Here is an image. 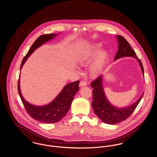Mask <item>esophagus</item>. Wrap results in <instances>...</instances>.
I'll use <instances>...</instances> for the list:
<instances>
[{
    "label": "esophagus",
    "instance_id": "1",
    "mask_svg": "<svg viewBox=\"0 0 157 157\" xmlns=\"http://www.w3.org/2000/svg\"><path fill=\"white\" fill-rule=\"evenodd\" d=\"M86 85H87L86 82H85L83 81H81L79 83V86H86Z\"/></svg>",
    "mask_w": 157,
    "mask_h": 157
}]
</instances>
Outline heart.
I'll use <instances>...</instances> for the list:
<instances>
[{"label": "heart", "mask_w": 157, "mask_h": 157, "mask_svg": "<svg viewBox=\"0 0 157 157\" xmlns=\"http://www.w3.org/2000/svg\"><path fill=\"white\" fill-rule=\"evenodd\" d=\"M100 48L101 46L99 45H94L90 51L82 53L79 56L78 63L81 65H84L85 64L89 63L96 56L100 49ZM107 57L108 52L105 50L99 52L98 54L96 59L91 63L88 69V72L91 78H97L101 74L103 67V64Z\"/></svg>", "instance_id": "1"}]
</instances>
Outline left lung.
Here are the masks:
<instances>
[{
    "mask_svg": "<svg viewBox=\"0 0 157 157\" xmlns=\"http://www.w3.org/2000/svg\"><path fill=\"white\" fill-rule=\"evenodd\" d=\"M117 37L118 42V50L114 60H115L126 56L134 58L139 62L142 74L144 75L142 62L138 59L136 53L129 44L124 37L121 35H117ZM90 85L94 88L92 90L93 101L92 106L95 113L102 121L111 125L127 120L134 111L144 95L143 93L141 97L132 105L120 108L113 106L106 97L102 86V75L99 76L95 81L91 82Z\"/></svg>",
    "mask_w": 157,
    "mask_h": 157,
    "instance_id": "1",
    "label": "left lung"
}]
</instances>
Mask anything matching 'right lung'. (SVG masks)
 I'll return each instance as SVG.
<instances>
[{
    "mask_svg": "<svg viewBox=\"0 0 157 157\" xmlns=\"http://www.w3.org/2000/svg\"><path fill=\"white\" fill-rule=\"evenodd\" d=\"M56 35L57 33H50L42 35L38 37L23 59L21 69L27 59L37 48L44 44L47 41L53 39ZM19 81L20 79H19L18 92L26 111L34 120L45 124L56 123L62 120L67 115L76 93L79 90V81L70 83L64 86L58 95L51 103L39 106L30 104L23 98L20 89Z\"/></svg>",
    "mask_w": 157,
    "mask_h": 157,
    "instance_id": "1",
    "label": "right lung"
}]
</instances>
